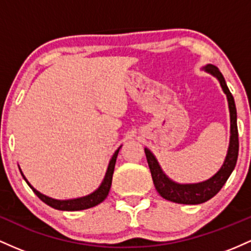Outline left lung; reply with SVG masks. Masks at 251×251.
<instances>
[{
  "label": "left lung",
  "instance_id": "left-lung-1",
  "mask_svg": "<svg viewBox=\"0 0 251 251\" xmlns=\"http://www.w3.org/2000/svg\"><path fill=\"white\" fill-rule=\"evenodd\" d=\"M205 70L217 77V79L221 83L222 89H223L225 95H226L227 102H229L230 120H231V136H230L229 151H227L226 157H225V161L221 170L217 172L212 178L206 180V181L199 182V184L180 185L172 181V180L165 176V173H163L161 168H160L159 163L156 161L155 156L151 153V151L145 148L146 157H147L149 170H151V178H153L156 191L160 193L162 198L173 202H178V204H201V202L207 201L212 197H215L221 191V188L223 187L226 180L229 179L230 174L232 173L236 162H237L239 142L237 129V111H236L235 100H233L231 92H230L226 83H225L222 72L213 65H207Z\"/></svg>",
  "mask_w": 251,
  "mask_h": 251
}]
</instances>
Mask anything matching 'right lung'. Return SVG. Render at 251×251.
I'll return each mask as SVG.
<instances>
[{
    "mask_svg": "<svg viewBox=\"0 0 251 251\" xmlns=\"http://www.w3.org/2000/svg\"><path fill=\"white\" fill-rule=\"evenodd\" d=\"M121 148V147H120ZM120 148L115 151V154L112 155L110 162H109V167L108 171H106L105 176H104V180L100 184V186L95 191L94 193L89 194L86 197H81V198H77V199H71V201H57V199H52L50 197L44 196V194L36 191L34 187H32V185L27 181V179L25 178V176L22 174L24 179L26 180V182L29 185V187L32 188L33 192H34L39 198L41 199L45 204H47L49 206L53 207V209L57 210H63V211H79V210H85V209H90V207H94L96 205H98L100 202H102L104 199L106 198L108 196L109 190H110L111 186V181H112V174H114V170H115V163H116V159L118 155V151H120Z\"/></svg>",
    "mask_w": 251,
    "mask_h": 251,
    "instance_id": "add662e5",
    "label": "right lung"
}]
</instances>
